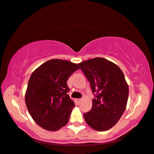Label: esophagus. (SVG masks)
Instances as JSON below:
<instances>
[{"mask_svg": "<svg viewBox=\"0 0 154 154\" xmlns=\"http://www.w3.org/2000/svg\"><path fill=\"white\" fill-rule=\"evenodd\" d=\"M81 101H82V99H76V102H77V103H78V104H81Z\"/></svg>", "mask_w": 154, "mask_h": 154, "instance_id": "34e87169", "label": "esophagus"}]
</instances>
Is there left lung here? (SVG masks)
Segmentation results:
<instances>
[{"mask_svg": "<svg viewBox=\"0 0 154 154\" xmlns=\"http://www.w3.org/2000/svg\"><path fill=\"white\" fill-rule=\"evenodd\" d=\"M94 95L92 107L83 113L88 125L97 131L114 126L125 110L128 85L121 69L114 63L96 57L79 64Z\"/></svg>", "mask_w": 154, "mask_h": 154, "instance_id": "left-lung-1", "label": "left lung"}]
</instances>
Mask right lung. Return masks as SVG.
I'll return each mask as SVG.
<instances>
[{"label": "right lung", "instance_id": "1", "mask_svg": "<svg viewBox=\"0 0 154 154\" xmlns=\"http://www.w3.org/2000/svg\"><path fill=\"white\" fill-rule=\"evenodd\" d=\"M78 69L76 64L54 59L31 74L25 102L32 119L44 129L55 131L68 123L75 104L68 94L66 81Z\"/></svg>", "mask_w": 154, "mask_h": 154}]
</instances>
